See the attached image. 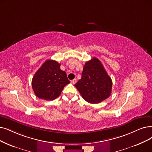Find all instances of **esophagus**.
Wrapping results in <instances>:
<instances>
[{"label": "esophagus", "instance_id": "1", "mask_svg": "<svg viewBox=\"0 0 152 152\" xmlns=\"http://www.w3.org/2000/svg\"><path fill=\"white\" fill-rule=\"evenodd\" d=\"M76 82H77V79H76V78H74V79H73V80L71 81V83H72V84H75Z\"/></svg>", "mask_w": 152, "mask_h": 152}]
</instances>
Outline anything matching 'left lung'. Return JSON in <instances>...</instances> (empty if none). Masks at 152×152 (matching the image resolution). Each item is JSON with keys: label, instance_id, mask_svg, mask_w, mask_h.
I'll return each instance as SVG.
<instances>
[{"label": "left lung", "instance_id": "left-lung-1", "mask_svg": "<svg viewBox=\"0 0 152 152\" xmlns=\"http://www.w3.org/2000/svg\"><path fill=\"white\" fill-rule=\"evenodd\" d=\"M75 87L85 100L98 104L110 95L112 82L101 62L94 57L85 64L81 79Z\"/></svg>", "mask_w": 152, "mask_h": 152}]
</instances>
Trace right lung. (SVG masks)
I'll list each match as a JSON object with an SVG mask.
<instances>
[{"mask_svg":"<svg viewBox=\"0 0 152 152\" xmlns=\"http://www.w3.org/2000/svg\"><path fill=\"white\" fill-rule=\"evenodd\" d=\"M56 60H47L36 72L32 80V87L38 98L53 100L61 94L64 87L70 83L66 72L60 69Z\"/></svg>","mask_w":152,"mask_h":152,"instance_id":"right-lung-1","label":"right lung"}]
</instances>
